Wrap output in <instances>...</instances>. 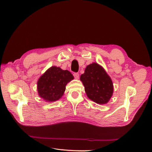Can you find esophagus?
Segmentation results:
<instances>
[{"label": "esophagus", "mask_w": 152, "mask_h": 152, "mask_svg": "<svg viewBox=\"0 0 152 152\" xmlns=\"http://www.w3.org/2000/svg\"><path fill=\"white\" fill-rule=\"evenodd\" d=\"M73 76H74V77L75 78V79H78L79 78V74L78 73H73Z\"/></svg>", "instance_id": "1"}]
</instances>
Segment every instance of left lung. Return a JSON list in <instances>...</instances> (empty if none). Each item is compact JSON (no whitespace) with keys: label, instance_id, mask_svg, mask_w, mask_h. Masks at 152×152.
Masks as SVG:
<instances>
[{"label":"left lung","instance_id":"left-lung-1","mask_svg":"<svg viewBox=\"0 0 152 152\" xmlns=\"http://www.w3.org/2000/svg\"><path fill=\"white\" fill-rule=\"evenodd\" d=\"M86 93L90 99L98 104H106L113 92V82L104 68L96 63L87 66L80 75Z\"/></svg>","mask_w":152,"mask_h":152}]
</instances>
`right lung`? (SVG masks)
<instances>
[{
    "label": "right lung",
    "instance_id": "add662e5",
    "mask_svg": "<svg viewBox=\"0 0 152 152\" xmlns=\"http://www.w3.org/2000/svg\"><path fill=\"white\" fill-rule=\"evenodd\" d=\"M68 70L51 66L41 76L37 82V91L40 97L48 102H53L61 98L66 85L73 79Z\"/></svg>",
    "mask_w": 152,
    "mask_h": 152
}]
</instances>
